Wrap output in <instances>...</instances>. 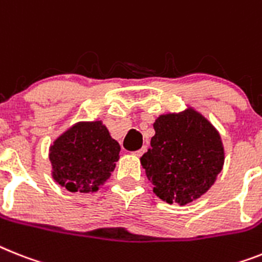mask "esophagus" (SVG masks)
Here are the masks:
<instances>
[{
	"mask_svg": "<svg viewBox=\"0 0 262 262\" xmlns=\"http://www.w3.org/2000/svg\"><path fill=\"white\" fill-rule=\"evenodd\" d=\"M146 151H147V147L144 146V147H142L140 150L135 151V152H134V155H135V157H142V155H143L144 152H146Z\"/></svg>",
	"mask_w": 262,
	"mask_h": 262,
	"instance_id": "esophagus-1",
	"label": "esophagus"
}]
</instances>
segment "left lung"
<instances>
[{
	"instance_id": "left-lung-1",
	"label": "left lung",
	"mask_w": 262,
	"mask_h": 262,
	"mask_svg": "<svg viewBox=\"0 0 262 262\" xmlns=\"http://www.w3.org/2000/svg\"><path fill=\"white\" fill-rule=\"evenodd\" d=\"M151 148L140 158L154 193L181 206L204 195L224 166L221 136L206 118L189 108L161 115Z\"/></svg>"
}]
</instances>
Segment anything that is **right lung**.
Listing matches in <instances>:
<instances>
[{"mask_svg": "<svg viewBox=\"0 0 262 262\" xmlns=\"http://www.w3.org/2000/svg\"><path fill=\"white\" fill-rule=\"evenodd\" d=\"M119 152L120 146L103 123H77L49 148L52 175L68 191L94 193L110 178Z\"/></svg>", "mask_w": 262, "mask_h": 262, "instance_id": "obj_1", "label": "right lung"}]
</instances>
